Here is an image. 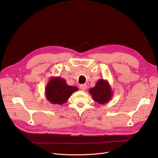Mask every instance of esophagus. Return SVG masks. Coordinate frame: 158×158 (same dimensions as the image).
Here are the masks:
<instances>
[{"label": "esophagus", "mask_w": 158, "mask_h": 158, "mask_svg": "<svg viewBox=\"0 0 158 158\" xmlns=\"http://www.w3.org/2000/svg\"><path fill=\"white\" fill-rule=\"evenodd\" d=\"M79 87H80V89H81L82 91H85V90L86 89L87 86H86V85H81Z\"/></svg>", "instance_id": "esophagus-1"}]
</instances>
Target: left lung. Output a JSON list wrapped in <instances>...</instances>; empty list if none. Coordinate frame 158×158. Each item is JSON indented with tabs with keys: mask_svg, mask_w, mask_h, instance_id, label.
I'll return each instance as SVG.
<instances>
[{
	"mask_svg": "<svg viewBox=\"0 0 158 158\" xmlns=\"http://www.w3.org/2000/svg\"><path fill=\"white\" fill-rule=\"evenodd\" d=\"M89 92L94 101L101 104L108 103L113 95L109 82L104 79L98 80L95 86L89 89Z\"/></svg>",
	"mask_w": 158,
	"mask_h": 158,
	"instance_id": "8db88e82",
	"label": "left lung"
}]
</instances>
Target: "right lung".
Here are the masks:
<instances>
[{
    "mask_svg": "<svg viewBox=\"0 0 158 158\" xmlns=\"http://www.w3.org/2000/svg\"><path fill=\"white\" fill-rule=\"evenodd\" d=\"M45 90L46 98L49 102L61 105L67 102L70 95L78 90V88L69 86L65 79L60 77H51Z\"/></svg>",
    "mask_w": 158,
    "mask_h": 158,
    "instance_id": "right-lung-1",
    "label": "right lung"
}]
</instances>
